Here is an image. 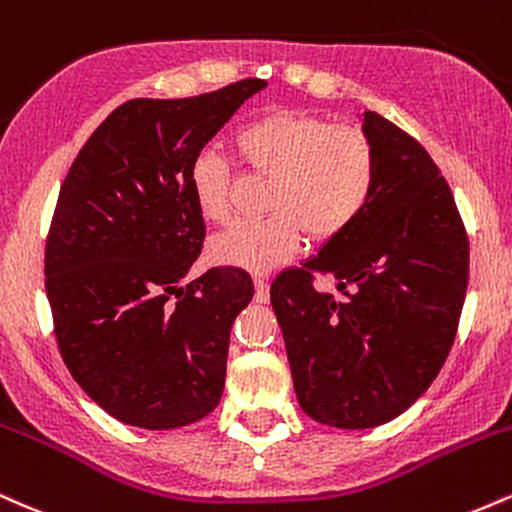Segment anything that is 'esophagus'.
<instances>
[{"instance_id":"1","label":"esophagus","mask_w":512,"mask_h":512,"mask_svg":"<svg viewBox=\"0 0 512 512\" xmlns=\"http://www.w3.org/2000/svg\"><path fill=\"white\" fill-rule=\"evenodd\" d=\"M255 301L257 303L269 301V284L264 279H255Z\"/></svg>"}]
</instances>
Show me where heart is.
I'll list each match as a JSON object with an SVG mask.
<instances>
[{"instance_id": "b5f03b06", "label": "heart", "mask_w": 512, "mask_h": 512, "mask_svg": "<svg viewBox=\"0 0 512 512\" xmlns=\"http://www.w3.org/2000/svg\"><path fill=\"white\" fill-rule=\"evenodd\" d=\"M240 161L272 178L264 221H245L211 240L216 264L264 274L289 262L310 240L346 231L368 204L375 185V151L361 129L337 127L305 113H267L236 134ZM190 190L209 223L233 216V168L226 156L202 151L192 161Z\"/></svg>"}]
</instances>
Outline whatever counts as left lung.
<instances>
[{
    "instance_id": "left-lung-1",
    "label": "left lung",
    "mask_w": 512,
    "mask_h": 512,
    "mask_svg": "<svg viewBox=\"0 0 512 512\" xmlns=\"http://www.w3.org/2000/svg\"><path fill=\"white\" fill-rule=\"evenodd\" d=\"M375 185L346 231L272 284L298 404L334 428H375L416 402L455 342L469 243L433 158L383 115L363 110ZM338 281L339 299L312 289Z\"/></svg>"
}]
</instances>
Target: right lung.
Wrapping results in <instances>:
<instances>
[{
  "label": "right lung",
  "instance_id": "add662e5",
  "mask_svg": "<svg viewBox=\"0 0 512 512\" xmlns=\"http://www.w3.org/2000/svg\"><path fill=\"white\" fill-rule=\"evenodd\" d=\"M264 86L122 103L62 182L45 245L57 344L81 390L122 424L168 431L219 404L233 320L255 286L233 267L182 284L204 243L190 168Z\"/></svg>",
  "mask_w": 512,
  "mask_h": 512
}]
</instances>
